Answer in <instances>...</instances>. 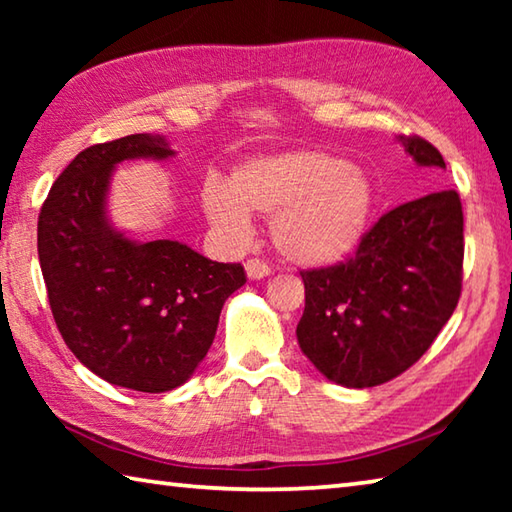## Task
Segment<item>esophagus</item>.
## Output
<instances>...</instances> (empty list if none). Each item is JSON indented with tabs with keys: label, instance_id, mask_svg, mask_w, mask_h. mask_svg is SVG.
I'll use <instances>...</instances> for the list:
<instances>
[{
	"label": "esophagus",
	"instance_id": "obj_1",
	"mask_svg": "<svg viewBox=\"0 0 512 512\" xmlns=\"http://www.w3.org/2000/svg\"><path fill=\"white\" fill-rule=\"evenodd\" d=\"M244 268H246L248 280H262V277L271 275V266H268L266 262H262V259H248V262L244 264Z\"/></svg>",
	"mask_w": 512,
	"mask_h": 512
}]
</instances>
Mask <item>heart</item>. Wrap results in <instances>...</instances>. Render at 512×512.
<instances>
[{"label":"heart","instance_id":"heart-1","mask_svg":"<svg viewBox=\"0 0 512 512\" xmlns=\"http://www.w3.org/2000/svg\"><path fill=\"white\" fill-rule=\"evenodd\" d=\"M201 205L212 228L232 241L250 235V214L271 216L277 253L296 266L325 268L348 259L366 235L372 183L341 155L293 149L237 164L228 185L205 183Z\"/></svg>","mask_w":512,"mask_h":512}]
</instances>
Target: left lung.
Masks as SVG:
<instances>
[{
    "label": "left lung",
    "instance_id": "obj_1",
    "mask_svg": "<svg viewBox=\"0 0 512 512\" xmlns=\"http://www.w3.org/2000/svg\"><path fill=\"white\" fill-rule=\"evenodd\" d=\"M397 142L438 185L447 167L436 146L415 135ZM300 275L305 314L296 336L305 357L345 388L384 384L429 350L461 298V198L436 189L395 207L348 262Z\"/></svg>",
    "mask_w": 512,
    "mask_h": 512
}]
</instances>
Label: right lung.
<instances>
[{
    "mask_svg": "<svg viewBox=\"0 0 512 512\" xmlns=\"http://www.w3.org/2000/svg\"><path fill=\"white\" fill-rule=\"evenodd\" d=\"M173 155L167 137L151 133L94 144L60 173L38 219L42 277L67 348L108 384L140 393L173 391L194 375L225 300L246 284L241 264L112 225L117 164Z\"/></svg>",
    "mask_w": 512,
    "mask_h": 512,
    "instance_id": "1",
    "label": "right lung"
}]
</instances>
